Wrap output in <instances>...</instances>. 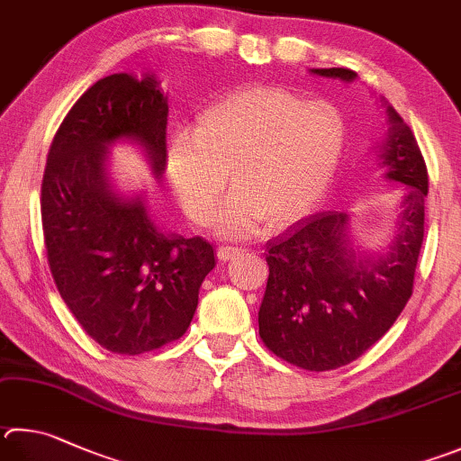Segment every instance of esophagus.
Returning a JSON list of instances; mask_svg holds the SVG:
<instances>
[{
    "instance_id": "1",
    "label": "esophagus",
    "mask_w": 461,
    "mask_h": 461,
    "mask_svg": "<svg viewBox=\"0 0 461 461\" xmlns=\"http://www.w3.org/2000/svg\"><path fill=\"white\" fill-rule=\"evenodd\" d=\"M241 249L240 248H233V246H220L217 248V258L223 259V262H228V259H233L236 256H240Z\"/></svg>"
}]
</instances>
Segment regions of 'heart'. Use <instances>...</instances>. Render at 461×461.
<instances>
[{
	"instance_id": "heart-1",
	"label": "heart",
	"mask_w": 461,
	"mask_h": 461,
	"mask_svg": "<svg viewBox=\"0 0 461 461\" xmlns=\"http://www.w3.org/2000/svg\"><path fill=\"white\" fill-rule=\"evenodd\" d=\"M348 139L345 113L280 86L231 92L199 116L194 137L169 147V177L185 213L225 236L284 228L311 213L337 173Z\"/></svg>"
}]
</instances>
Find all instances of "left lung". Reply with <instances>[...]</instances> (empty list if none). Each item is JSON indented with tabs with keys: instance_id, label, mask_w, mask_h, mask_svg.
I'll return each mask as SVG.
<instances>
[{
	"instance_id": "1",
	"label": "left lung",
	"mask_w": 461,
	"mask_h": 461,
	"mask_svg": "<svg viewBox=\"0 0 461 461\" xmlns=\"http://www.w3.org/2000/svg\"><path fill=\"white\" fill-rule=\"evenodd\" d=\"M355 80L348 68H316ZM393 122L383 153L387 179L407 185L403 213L389 252L358 258L348 248L342 212H321L267 241V284L259 306V339L276 357L306 371H332L366 353L413 294L425 233L428 165L413 132L389 108Z\"/></svg>"
}]
</instances>
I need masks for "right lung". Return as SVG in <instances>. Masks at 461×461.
Masks as SVG:
<instances>
[{"label":"right lung","mask_w":461,"mask_h":461,"mask_svg":"<svg viewBox=\"0 0 461 461\" xmlns=\"http://www.w3.org/2000/svg\"><path fill=\"white\" fill-rule=\"evenodd\" d=\"M167 100L157 80L100 78L64 116L41 179V230L50 272L90 339L116 355H143L181 339L213 270L202 236L158 231L140 199L106 185L103 158L116 139L147 149L155 173L167 161Z\"/></svg>","instance_id":"right-lung-1"}]
</instances>
